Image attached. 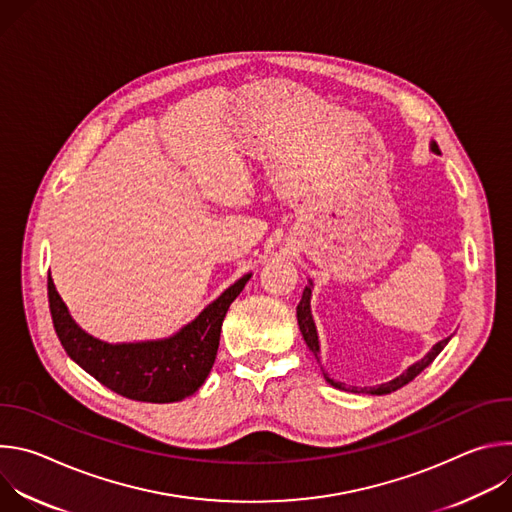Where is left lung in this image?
<instances>
[{
    "label": "left lung",
    "mask_w": 512,
    "mask_h": 512,
    "mask_svg": "<svg viewBox=\"0 0 512 512\" xmlns=\"http://www.w3.org/2000/svg\"><path fill=\"white\" fill-rule=\"evenodd\" d=\"M431 152L440 154V148H437L435 141L431 143ZM310 298H312V287L306 285L304 294H302V300H300V304H298V324H300V332H302V336H304L308 348H310L312 354L320 360V342H318V332H316V326H314V320H312V312H310ZM448 342H450V338H444L442 342H437L421 360H417L415 364H411V367H409L403 375H399L397 379H393V381H389V383H383V385H379V387H364V389L352 387V391H354V393H371V395H387V393H393V391L405 387V385H407L409 381H413L425 367H429V364L435 360V356L444 350V346H446ZM324 377H326V381H328L332 387L346 391V387H344L342 383L332 381L326 373H324Z\"/></svg>",
    "instance_id": "8db88e82"
}]
</instances>
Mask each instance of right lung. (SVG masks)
<instances>
[{"label": "right lung", "mask_w": 512, "mask_h": 512, "mask_svg": "<svg viewBox=\"0 0 512 512\" xmlns=\"http://www.w3.org/2000/svg\"><path fill=\"white\" fill-rule=\"evenodd\" d=\"M251 273L235 281L221 298L208 304L196 320L164 340L109 344L87 334L70 318L48 273V304L56 336L81 369L101 385L133 401L174 403L194 395L206 381L221 340L229 306Z\"/></svg>", "instance_id": "add662e5"}]
</instances>
